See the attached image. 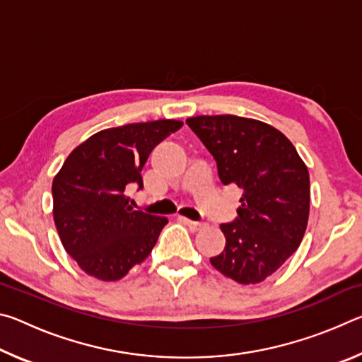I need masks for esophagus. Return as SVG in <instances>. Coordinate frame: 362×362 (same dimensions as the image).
<instances>
[{
	"label": "esophagus",
	"mask_w": 362,
	"mask_h": 362,
	"mask_svg": "<svg viewBox=\"0 0 362 362\" xmlns=\"http://www.w3.org/2000/svg\"><path fill=\"white\" fill-rule=\"evenodd\" d=\"M179 220H180L183 225H187L192 231H199V230H203L204 226H206V223H203V222H194V220H189V218L182 217V216L179 217Z\"/></svg>",
	"instance_id": "34e87169"
}]
</instances>
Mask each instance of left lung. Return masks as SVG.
<instances>
[{
    "label": "left lung",
    "instance_id": "obj_1",
    "mask_svg": "<svg viewBox=\"0 0 362 362\" xmlns=\"http://www.w3.org/2000/svg\"><path fill=\"white\" fill-rule=\"evenodd\" d=\"M187 124L216 159L223 185L244 189L238 217L220 225L226 244L212 267L240 284L262 283L303 240L308 169L291 140L262 121L217 115L194 116Z\"/></svg>",
    "mask_w": 362,
    "mask_h": 362
}]
</instances>
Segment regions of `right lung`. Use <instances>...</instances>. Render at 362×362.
<instances>
[{"label": "right lung", "mask_w": 362, "mask_h": 362, "mask_svg": "<svg viewBox=\"0 0 362 362\" xmlns=\"http://www.w3.org/2000/svg\"><path fill=\"white\" fill-rule=\"evenodd\" d=\"M182 124L158 119L97 132L70 153L54 177L60 241L89 276L121 279L155 247L168 218L134 211L126 193L144 188L140 173L151 150Z\"/></svg>", "instance_id": "1"}]
</instances>
